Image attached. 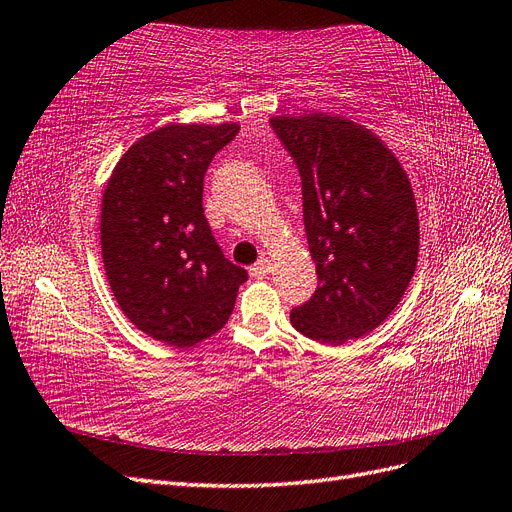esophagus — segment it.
<instances>
[{"label":"esophagus","mask_w":512,"mask_h":512,"mask_svg":"<svg viewBox=\"0 0 512 512\" xmlns=\"http://www.w3.org/2000/svg\"><path fill=\"white\" fill-rule=\"evenodd\" d=\"M271 260L269 258H265L262 256L256 265L250 269V273H252V277H256V280H262V277H267L269 273H271Z\"/></svg>","instance_id":"esophagus-1"}]
</instances>
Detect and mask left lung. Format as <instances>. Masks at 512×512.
Segmentation results:
<instances>
[{"mask_svg": "<svg viewBox=\"0 0 512 512\" xmlns=\"http://www.w3.org/2000/svg\"><path fill=\"white\" fill-rule=\"evenodd\" d=\"M271 126L299 166L303 222L316 262L314 297L290 312L320 344L359 339L395 312L416 269L412 183L382 138L344 115H275Z\"/></svg>", "mask_w": 512, "mask_h": 512, "instance_id": "obj_1", "label": "left lung"}]
</instances>
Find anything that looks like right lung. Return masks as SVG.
Instances as JSON below:
<instances>
[{"label":"right lung","mask_w":512,"mask_h":512,"mask_svg":"<svg viewBox=\"0 0 512 512\" xmlns=\"http://www.w3.org/2000/svg\"><path fill=\"white\" fill-rule=\"evenodd\" d=\"M239 123H166L128 147L102 192L108 284L138 331L175 348L218 333L245 269L215 243L203 209L207 166Z\"/></svg>","instance_id":"add662e5"}]
</instances>
